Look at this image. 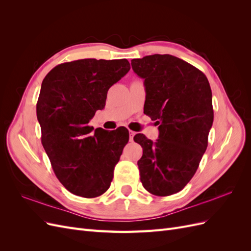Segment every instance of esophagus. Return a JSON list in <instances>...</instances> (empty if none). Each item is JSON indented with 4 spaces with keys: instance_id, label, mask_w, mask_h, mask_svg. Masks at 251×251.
Returning <instances> with one entry per match:
<instances>
[{
    "instance_id": "esophagus-1",
    "label": "esophagus",
    "mask_w": 251,
    "mask_h": 251,
    "mask_svg": "<svg viewBox=\"0 0 251 251\" xmlns=\"http://www.w3.org/2000/svg\"><path fill=\"white\" fill-rule=\"evenodd\" d=\"M128 133H130V140L133 141V138H134V136H135L136 133L134 131H131V130H130V132H128Z\"/></svg>"
}]
</instances>
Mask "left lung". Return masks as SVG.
Segmentation results:
<instances>
[{"label":"left lung","instance_id":"left-lung-1","mask_svg":"<svg viewBox=\"0 0 251 251\" xmlns=\"http://www.w3.org/2000/svg\"><path fill=\"white\" fill-rule=\"evenodd\" d=\"M144 79V113L158 125L156 142L137 134L143 149L137 164L143 187L155 196L180 192L198 170L214 121L212 95L205 74L170 54H154L131 62Z\"/></svg>","mask_w":251,"mask_h":251}]
</instances>
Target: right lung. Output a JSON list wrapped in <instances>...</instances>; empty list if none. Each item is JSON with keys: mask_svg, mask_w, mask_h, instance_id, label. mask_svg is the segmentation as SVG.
I'll list each match as a JSON object with an SVG mask.
<instances>
[{"mask_svg": "<svg viewBox=\"0 0 251 251\" xmlns=\"http://www.w3.org/2000/svg\"><path fill=\"white\" fill-rule=\"evenodd\" d=\"M130 68L126 59H78L57 65L42 82L36 115L43 147L55 176L74 195L95 198L111 185L128 132L93 133L88 124Z\"/></svg>", "mask_w": 251, "mask_h": 251, "instance_id": "right-lung-1", "label": "right lung"}]
</instances>
